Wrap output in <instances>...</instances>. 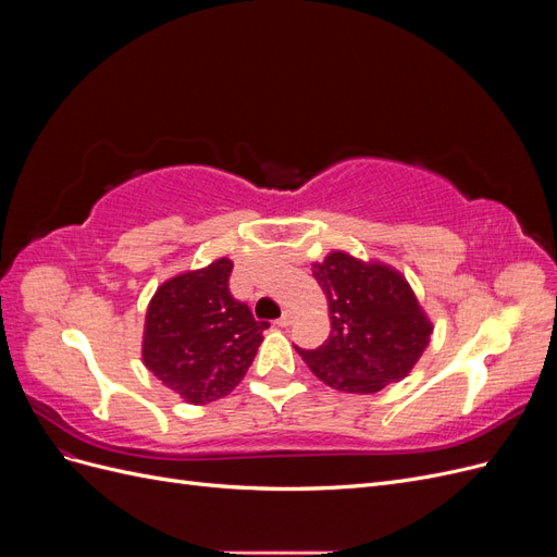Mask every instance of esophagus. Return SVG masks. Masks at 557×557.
Returning <instances> with one entry per match:
<instances>
[{
  "label": "esophagus",
  "mask_w": 557,
  "mask_h": 557,
  "mask_svg": "<svg viewBox=\"0 0 557 557\" xmlns=\"http://www.w3.org/2000/svg\"><path fill=\"white\" fill-rule=\"evenodd\" d=\"M293 323V313L290 311H283V315L276 320L278 327H288Z\"/></svg>",
  "instance_id": "obj_1"
}]
</instances>
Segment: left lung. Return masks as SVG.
<instances>
[{
    "label": "left lung",
    "mask_w": 557,
    "mask_h": 557,
    "mask_svg": "<svg viewBox=\"0 0 557 557\" xmlns=\"http://www.w3.org/2000/svg\"><path fill=\"white\" fill-rule=\"evenodd\" d=\"M330 307V336L297 348L311 372L334 391L372 395L407 376L430 344L432 323L397 269L332 250L313 262Z\"/></svg>",
    "instance_id": "obj_1"
}]
</instances>
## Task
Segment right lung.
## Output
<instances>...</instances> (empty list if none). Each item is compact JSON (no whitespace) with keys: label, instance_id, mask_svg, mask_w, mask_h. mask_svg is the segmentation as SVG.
I'll return each mask as SVG.
<instances>
[{"label":"right lung","instance_id":"1","mask_svg":"<svg viewBox=\"0 0 557 557\" xmlns=\"http://www.w3.org/2000/svg\"><path fill=\"white\" fill-rule=\"evenodd\" d=\"M232 260L164 281L150 299L141 358L162 385L190 404L221 399L246 376L269 327L230 295Z\"/></svg>","mask_w":557,"mask_h":557}]
</instances>
